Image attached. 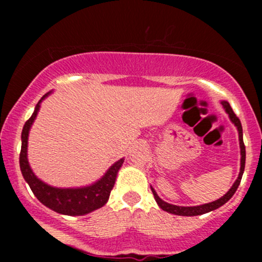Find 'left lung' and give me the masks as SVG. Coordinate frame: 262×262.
I'll list each match as a JSON object with an SVG mask.
<instances>
[{"instance_id":"8db88e82","label":"left lung","mask_w":262,"mask_h":262,"mask_svg":"<svg viewBox=\"0 0 262 262\" xmlns=\"http://www.w3.org/2000/svg\"><path fill=\"white\" fill-rule=\"evenodd\" d=\"M222 104L224 106L227 113L229 114L230 121L235 124V127L237 128V132H239L240 152H242V165H240V172H239V176H237L236 181L234 182V185L231 186V188L222 198L214 201V202L206 203V204H202V206H196V207H180V206H175V204H170V203L164 202V201H162L161 198L158 196V193L154 191V188H151L155 201L158 202L159 206H160L161 209L166 210V212L172 213V214H176V215H187V217H192V215H201V214H204V213L210 212V210L217 209L221 206H223L224 203H227L228 201L233 197V194L235 193L237 187H239L240 181H242L243 173H244V169H245V145H244V141H243V127H242V123H240V119L237 118L236 114L234 113L233 110H231L230 104L228 103L227 101L222 102Z\"/></svg>"}]
</instances>
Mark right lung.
Listing matches in <instances>:
<instances>
[{
  "instance_id": "add662e5",
  "label": "right lung",
  "mask_w": 262,
  "mask_h": 262,
  "mask_svg": "<svg viewBox=\"0 0 262 262\" xmlns=\"http://www.w3.org/2000/svg\"><path fill=\"white\" fill-rule=\"evenodd\" d=\"M45 96H48V93ZM41 100L38 102L34 112H33L31 118L26 122L22 130V148H20L19 154V166L23 177L28 182L29 187H31L33 193L35 194V197L44 206H47L48 208L53 209L54 212H58L60 214L83 215L92 212V210L101 208L102 206H104L107 203L108 198H110L111 191H112L114 182H116L117 172L121 169L124 160L121 159L116 164H113L100 181L93 183V185L89 186V187L56 188L41 182L33 173L31 167H29L28 159H27V145H28L29 129H31L32 123L34 122L35 117H37L39 111V103H40Z\"/></svg>"
}]
</instances>
